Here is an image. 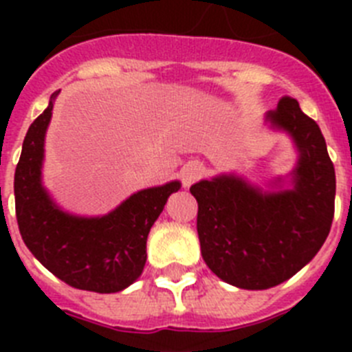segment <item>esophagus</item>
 <instances>
[{"mask_svg":"<svg viewBox=\"0 0 352 352\" xmlns=\"http://www.w3.org/2000/svg\"><path fill=\"white\" fill-rule=\"evenodd\" d=\"M204 173H206V169H204L203 164H199V162H188V164L182 169L183 185L190 186L192 183L199 182V179L203 178Z\"/></svg>","mask_w":352,"mask_h":352,"instance_id":"esophagus-1","label":"esophagus"}]
</instances>
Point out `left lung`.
<instances>
[{
  "label": "left lung",
  "mask_w": 352,
  "mask_h": 352,
  "mask_svg": "<svg viewBox=\"0 0 352 352\" xmlns=\"http://www.w3.org/2000/svg\"><path fill=\"white\" fill-rule=\"evenodd\" d=\"M266 118L300 149L292 190L266 194L236 176L190 186L204 263L227 284L252 291L275 287L310 263L335 213V167L319 125L292 96Z\"/></svg>",
  "instance_id": "left-lung-1"
}]
</instances>
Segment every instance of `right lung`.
Instances as JSON below:
<instances>
[{
    "mask_svg": "<svg viewBox=\"0 0 352 352\" xmlns=\"http://www.w3.org/2000/svg\"><path fill=\"white\" fill-rule=\"evenodd\" d=\"M47 109L28 129L15 167L14 194L19 231L30 252L65 284L82 291L118 292L129 287L146 264V239L167 199L179 183L130 195L102 219L63 213L40 182L43 138L52 116Z\"/></svg>",
    "mask_w": 352,
    "mask_h": 352,
    "instance_id": "obj_1",
    "label": "right lung"
}]
</instances>
